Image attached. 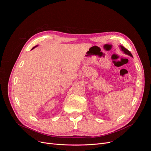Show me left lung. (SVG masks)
<instances>
[{
  "instance_id": "obj_1",
  "label": "left lung",
  "mask_w": 151,
  "mask_h": 151,
  "mask_svg": "<svg viewBox=\"0 0 151 151\" xmlns=\"http://www.w3.org/2000/svg\"><path fill=\"white\" fill-rule=\"evenodd\" d=\"M120 47H121L122 50V51H123V52H124L125 53H126V54H127V55H130V56H131V57H133V56H132V53H131L127 48H125L124 47H123V46H120Z\"/></svg>"
}]
</instances>
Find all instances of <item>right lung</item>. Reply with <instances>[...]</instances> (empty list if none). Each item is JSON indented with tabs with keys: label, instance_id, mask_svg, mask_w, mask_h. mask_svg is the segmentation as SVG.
Returning <instances> with one entry per match:
<instances>
[{
	"label": "right lung",
	"instance_id": "obj_1",
	"mask_svg": "<svg viewBox=\"0 0 151 151\" xmlns=\"http://www.w3.org/2000/svg\"><path fill=\"white\" fill-rule=\"evenodd\" d=\"M35 48V47H33V48H32V49H33V48Z\"/></svg>",
	"mask_w": 151,
	"mask_h": 151
}]
</instances>
